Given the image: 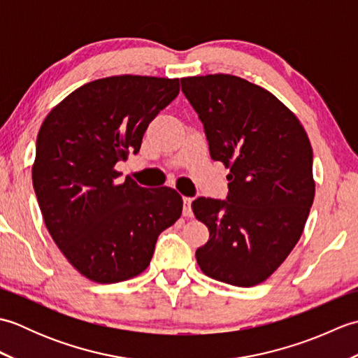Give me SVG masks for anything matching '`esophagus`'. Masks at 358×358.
<instances>
[{"instance_id": "1", "label": "esophagus", "mask_w": 358, "mask_h": 358, "mask_svg": "<svg viewBox=\"0 0 358 358\" xmlns=\"http://www.w3.org/2000/svg\"><path fill=\"white\" fill-rule=\"evenodd\" d=\"M183 215L191 218L194 217V212H192V199H189V196H185L183 199Z\"/></svg>"}]
</instances>
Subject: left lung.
<instances>
[{
	"label": "left lung",
	"instance_id": "8db88e82",
	"mask_svg": "<svg viewBox=\"0 0 358 358\" xmlns=\"http://www.w3.org/2000/svg\"><path fill=\"white\" fill-rule=\"evenodd\" d=\"M210 158L229 167L226 200L192 201L209 240L200 269L250 287L271 277L300 240L315 195L313 148L299 118L268 90L226 73L181 78Z\"/></svg>",
	"mask_w": 358,
	"mask_h": 358
}]
</instances>
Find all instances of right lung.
I'll use <instances>...</instances> for the list:
<instances>
[{
	"label": "right lung",
	"mask_w": 358,
	"mask_h": 358,
	"mask_svg": "<svg viewBox=\"0 0 358 358\" xmlns=\"http://www.w3.org/2000/svg\"><path fill=\"white\" fill-rule=\"evenodd\" d=\"M178 78L120 75L90 81L53 108L36 136L32 181L45 227L81 275L118 283L150 263L158 235L181 215L171 187L118 183L113 167L141 148Z\"/></svg>",
	"instance_id": "1"
}]
</instances>
